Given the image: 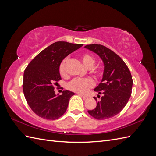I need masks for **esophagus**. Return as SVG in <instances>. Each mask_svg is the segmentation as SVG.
<instances>
[{
    "label": "esophagus",
    "instance_id": "34e87169",
    "mask_svg": "<svg viewBox=\"0 0 156 156\" xmlns=\"http://www.w3.org/2000/svg\"><path fill=\"white\" fill-rule=\"evenodd\" d=\"M77 94H78V95H79V96H81L83 97L84 98H88V96H87V95H84V94H80V93H77Z\"/></svg>",
    "mask_w": 156,
    "mask_h": 156
}]
</instances>
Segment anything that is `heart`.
<instances>
[{"instance_id": "b5f03b06", "label": "heart", "mask_w": 156, "mask_h": 156, "mask_svg": "<svg viewBox=\"0 0 156 156\" xmlns=\"http://www.w3.org/2000/svg\"><path fill=\"white\" fill-rule=\"evenodd\" d=\"M68 58H64L61 62L59 66V73L64 77L66 75V64ZM81 61L83 65L88 69H92L95 64V58L90 54H84L81 56ZM94 73L96 75H100V70H94ZM94 86V82L90 79H75L68 84V88L74 92L84 94Z\"/></svg>"}]
</instances>
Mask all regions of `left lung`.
Returning a JSON list of instances; mask_svg holds the SVG:
<instances>
[{"label": "left lung", "instance_id": "left-lung-1", "mask_svg": "<svg viewBox=\"0 0 156 156\" xmlns=\"http://www.w3.org/2000/svg\"><path fill=\"white\" fill-rule=\"evenodd\" d=\"M84 48L97 54L104 65L101 81L94 89L102 96L100 101L94 98L97 105L88 112L98 120L109 119L119 114L130 98L133 86L130 71L119 55L105 46L91 44Z\"/></svg>", "mask_w": 156, "mask_h": 156}]
</instances>
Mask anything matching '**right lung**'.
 <instances>
[{
  "mask_svg": "<svg viewBox=\"0 0 156 156\" xmlns=\"http://www.w3.org/2000/svg\"><path fill=\"white\" fill-rule=\"evenodd\" d=\"M83 45L56 41L41 51L27 66L23 76V92L28 104L37 116L56 120L66 111L75 93L66 90L62 95H56L54 84L61 79L59 66L62 60Z\"/></svg>",
  "mask_w": 156,
  "mask_h": 156,
  "instance_id": "1",
  "label": "right lung"
}]
</instances>
